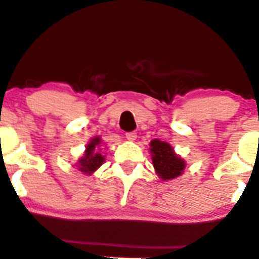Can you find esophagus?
<instances>
[{"mask_svg": "<svg viewBox=\"0 0 259 259\" xmlns=\"http://www.w3.org/2000/svg\"><path fill=\"white\" fill-rule=\"evenodd\" d=\"M125 138H126V140H129V141H134V140H136V133L135 132L126 133V134H125Z\"/></svg>", "mask_w": 259, "mask_h": 259, "instance_id": "obj_1", "label": "esophagus"}]
</instances>
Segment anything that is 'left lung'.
I'll return each mask as SVG.
<instances>
[{"instance_id": "obj_1", "label": "left lung", "mask_w": 259, "mask_h": 259, "mask_svg": "<svg viewBox=\"0 0 259 259\" xmlns=\"http://www.w3.org/2000/svg\"><path fill=\"white\" fill-rule=\"evenodd\" d=\"M152 164L158 177L163 181H171L180 177L186 168V162L175 152L173 147L164 141L153 139L150 143Z\"/></svg>"}]
</instances>
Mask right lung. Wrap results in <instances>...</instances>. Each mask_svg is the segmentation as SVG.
Returning a JSON list of instances; mask_svg holds the SVG:
<instances>
[{"instance_id":"obj_1","label":"right lung","mask_w":259,"mask_h":259,"mask_svg":"<svg viewBox=\"0 0 259 259\" xmlns=\"http://www.w3.org/2000/svg\"><path fill=\"white\" fill-rule=\"evenodd\" d=\"M102 144V139L99 136L93 138L90 143L87 144L86 151H84L83 156L78 160V169L81 172L86 173V175H92L96 169L102 166L104 162V156L101 152H98L99 146Z\"/></svg>"}]
</instances>
